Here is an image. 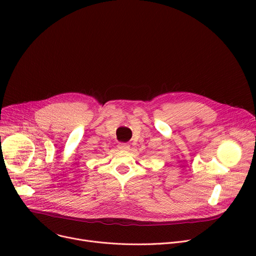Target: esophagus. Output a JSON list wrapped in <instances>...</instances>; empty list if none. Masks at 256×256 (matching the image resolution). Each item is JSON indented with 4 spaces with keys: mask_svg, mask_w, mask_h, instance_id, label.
Returning <instances> with one entry per match:
<instances>
[{
    "mask_svg": "<svg viewBox=\"0 0 256 256\" xmlns=\"http://www.w3.org/2000/svg\"><path fill=\"white\" fill-rule=\"evenodd\" d=\"M118 148L120 150H130V145L126 144V143H119L118 144Z\"/></svg>",
    "mask_w": 256,
    "mask_h": 256,
    "instance_id": "obj_1",
    "label": "esophagus"
}]
</instances>
